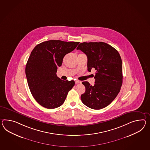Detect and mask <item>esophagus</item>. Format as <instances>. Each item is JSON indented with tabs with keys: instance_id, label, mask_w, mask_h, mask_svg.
I'll return each instance as SVG.
<instances>
[{
	"instance_id": "esophagus-1",
	"label": "esophagus",
	"mask_w": 150,
	"mask_h": 150,
	"mask_svg": "<svg viewBox=\"0 0 150 150\" xmlns=\"http://www.w3.org/2000/svg\"><path fill=\"white\" fill-rule=\"evenodd\" d=\"M80 81H75V84H80L81 83Z\"/></svg>"
}]
</instances>
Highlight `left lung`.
<instances>
[{"instance_id":"obj_1","label":"left lung","mask_w":150,"mask_h":150,"mask_svg":"<svg viewBox=\"0 0 150 150\" xmlns=\"http://www.w3.org/2000/svg\"><path fill=\"white\" fill-rule=\"evenodd\" d=\"M80 50L87 56L88 70L94 68L96 72L95 84L83 82L86 87L81 95L82 102L89 108L100 110L109 105L120 91L122 83V61L119 53L106 43L83 42L79 45Z\"/></svg>"}]
</instances>
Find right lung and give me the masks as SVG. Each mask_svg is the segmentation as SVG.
<instances>
[{"instance_id":"right-lung-1","label":"right lung","mask_w":150,"mask_h":150,"mask_svg":"<svg viewBox=\"0 0 150 150\" xmlns=\"http://www.w3.org/2000/svg\"><path fill=\"white\" fill-rule=\"evenodd\" d=\"M79 42L50 40L37 45L25 68L26 79L34 99L41 106L54 109L64 103L74 81H63L56 75L64 56L73 51Z\"/></svg>"}]
</instances>
